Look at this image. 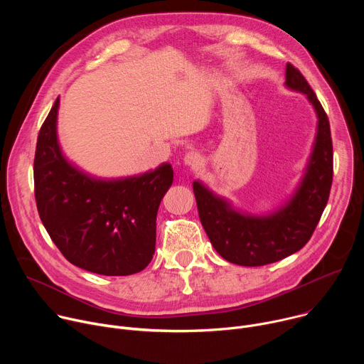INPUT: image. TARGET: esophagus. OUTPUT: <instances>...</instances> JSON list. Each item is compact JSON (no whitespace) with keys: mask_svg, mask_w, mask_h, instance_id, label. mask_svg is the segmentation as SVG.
Masks as SVG:
<instances>
[{"mask_svg":"<svg viewBox=\"0 0 364 364\" xmlns=\"http://www.w3.org/2000/svg\"><path fill=\"white\" fill-rule=\"evenodd\" d=\"M184 164L188 166L191 170H198L203 166V157L198 152L191 151L184 157Z\"/></svg>","mask_w":364,"mask_h":364,"instance_id":"34e87169","label":"esophagus"}]
</instances>
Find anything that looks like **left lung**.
I'll return each mask as SVG.
<instances>
[{
	"mask_svg": "<svg viewBox=\"0 0 364 364\" xmlns=\"http://www.w3.org/2000/svg\"><path fill=\"white\" fill-rule=\"evenodd\" d=\"M285 85L305 93L318 118L306 171L291 200L268 216L242 215L201 183H193L200 222L207 236L218 253L236 265L262 267L302 249L313 236L328 201L333 183L328 117L314 90L291 63H287Z\"/></svg>",
	"mask_w": 364,
	"mask_h": 364,
	"instance_id": "8db88e82",
	"label": "left lung"
}]
</instances>
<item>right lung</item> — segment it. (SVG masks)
I'll return each mask as SVG.
<instances>
[{
    "label": "right lung",
    "instance_id": "right-lung-1",
    "mask_svg": "<svg viewBox=\"0 0 364 364\" xmlns=\"http://www.w3.org/2000/svg\"><path fill=\"white\" fill-rule=\"evenodd\" d=\"M59 97L43 122L34 155L40 219L68 261L85 271L125 277L151 262L157 212L173 168L119 180H97L73 167L58 142Z\"/></svg>",
    "mask_w": 364,
    "mask_h": 364
}]
</instances>
